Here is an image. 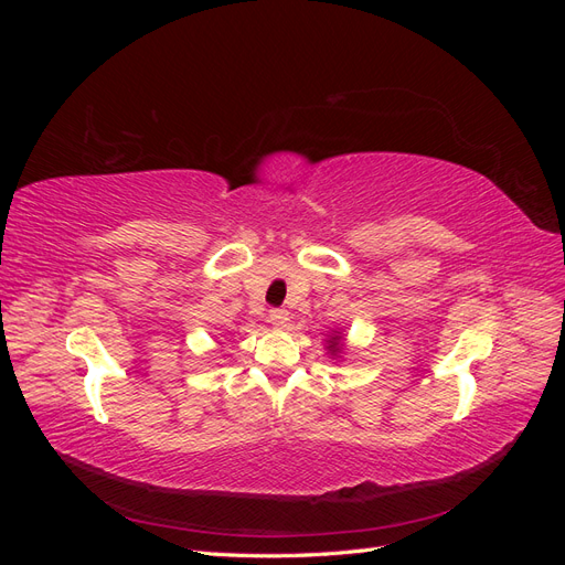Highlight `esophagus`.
<instances>
[{
    "instance_id": "1",
    "label": "esophagus",
    "mask_w": 565,
    "mask_h": 565,
    "mask_svg": "<svg viewBox=\"0 0 565 565\" xmlns=\"http://www.w3.org/2000/svg\"><path fill=\"white\" fill-rule=\"evenodd\" d=\"M268 320H270V324L273 328H278V330H285L287 324H289V313L285 311V309H273L270 313H268Z\"/></svg>"
}]
</instances>
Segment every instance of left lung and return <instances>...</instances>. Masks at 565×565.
Returning a JSON list of instances; mask_svg holds the SVG:
<instances>
[{"label":"left lung","mask_w":565,"mask_h":565,"mask_svg":"<svg viewBox=\"0 0 565 565\" xmlns=\"http://www.w3.org/2000/svg\"><path fill=\"white\" fill-rule=\"evenodd\" d=\"M341 347H344V344H341V334H339V332H337V334H332V337L328 339V351H330L332 355L341 353Z\"/></svg>","instance_id":"obj_1"}]
</instances>
